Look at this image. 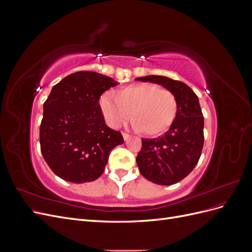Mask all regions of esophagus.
I'll return each instance as SVG.
<instances>
[{
    "instance_id": "obj_1",
    "label": "esophagus",
    "mask_w": 252,
    "mask_h": 252,
    "mask_svg": "<svg viewBox=\"0 0 252 252\" xmlns=\"http://www.w3.org/2000/svg\"><path fill=\"white\" fill-rule=\"evenodd\" d=\"M122 134H123V138H124V141H125V142H127L129 139H130V135H129V134L126 133V132H123Z\"/></svg>"
}]
</instances>
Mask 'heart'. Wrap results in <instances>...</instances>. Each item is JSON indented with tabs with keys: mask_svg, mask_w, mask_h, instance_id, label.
<instances>
[{
	"mask_svg": "<svg viewBox=\"0 0 252 252\" xmlns=\"http://www.w3.org/2000/svg\"><path fill=\"white\" fill-rule=\"evenodd\" d=\"M103 117L110 127L119 128L132 116V128L149 135L165 133L177 118V97L168 89L151 83L132 84L116 94L105 93L98 100Z\"/></svg>",
	"mask_w": 252,
	"mask_h": 252,
	"instance_id": "heart-1",
	"label": "heart"
}]
</instances>
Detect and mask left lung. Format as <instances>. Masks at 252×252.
Wrapping results in <instances>:
<instances>
[{
	"label": "left lung",
	"mask_w": 252,
	"mask_h": 252,
	"mask_svg": "<svg viewBox=\"0 0 252 252\" xmlns=\"http://www.w3.org/2000/svg\"><path fill=\"white\" fill-rule=\"evenodd\" d=\"M135 80L158 84L177 97V118L169 130L156 139H142V149L136 156L144 178L158 185L175 184L192 171L201 157L204 118L199 97L185 83L163 75Z\"/></svg>",
	"instance_id": "1"
}]
</instances>
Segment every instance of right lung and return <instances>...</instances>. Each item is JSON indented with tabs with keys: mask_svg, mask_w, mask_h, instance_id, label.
I'll use <instances>...</instances> for the list:
<instances>
[{
	"mask_svg": "<svg viewBox=\"0 0 252 252\" xmlns=\"http://www.w3.org/2000/svg\"><path fill=\"white\" fill-rule=\"evenodd\" d=\"M118 85L94 71L67 75L44 103L41 151L50 169L67 182L95 181L104 172L110 151L124 143L120 131L105 123L98 100Z\"/></svg>",
	"mask_w": 252,
	"mask_h": 252,
	"instance_id": "obj_1",
	"label": "right lung"
}]
</instances>
